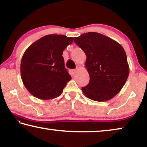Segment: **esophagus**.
<instances>
[{
  "instance_id": "1",
  "label": "esophagus",
  "mask_w": 147,
  "mask_h": 147,
  "mask_svg": "<svg viewBox=\"0 0 147 147\" xmlns=\"http://www.w3.org/2000/svg\"><path fill=\"white\" fill-rule=\"evenodd\" d=\"M77 71H78V69H72V70H71V72H72V73H73V74H75V73H76Z\"/></svg>"
}]
</instances>
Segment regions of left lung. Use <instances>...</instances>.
Segmentation results:
<instances>
[{"label":"left lung","mask_w":147,"mask_h":147,"mask_svg":"<svg viewBox=\"0 0 147 147\" xmlns=\"http://www.w3.org/2000/svg\"><path fill=\"white\" fill-rule=\"evenodd\" d=\"M87 56L88 85L82 88L91 100L104 102L114 97L123 88L129 75L125 51L120 44L103 34L88 32L74 38Z\"/></svg>","instance_id":"8db88e82"}]
</instances>
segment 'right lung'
I'll list each match as a JSON object with an SVG mask.
<instances>
[{
	"instance_id": "add662e5",
	"label": "right lung",
	"mask_w": 147,
	"mask_h": 147,
	"mask_svg": "<svg viewBox=\"0 0 147 147\" xmlns=\"http://www.w3.org/2000/svg\"><path fill=\"white\" fill-rule=\"evenodd\" d=\"M73 38L64 35H47L24 52L21 74L23 84L35 97L49 100L61 94L71 76L65 67L63 51Z\"/></svg>"
}]
</instances>
